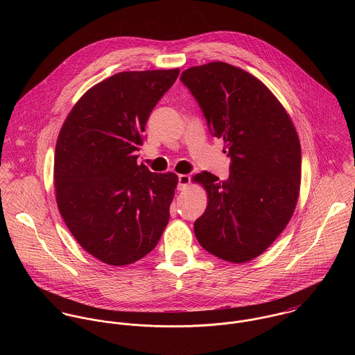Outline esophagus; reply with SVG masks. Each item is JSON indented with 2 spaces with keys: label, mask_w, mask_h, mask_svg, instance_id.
Returning <instances> with one entry per match:
<instances>
[{
  "label": "esophagus",
  "mask_w": 355,
  "mask_h": 355,
  "mask_svg": "<svg viewBox=\"0 0 355 355\" xmlns=\"http://www.w3.org/2000/svg\"><path fill=\"white\" fill-rule=\"evenodd\" d=\"M189 184H190V176L189 175H179V186H178V189L180 191H183V190L187 189Z\"/></svg>",
  "instance_id": "esophagus-1"
}]
</instances>
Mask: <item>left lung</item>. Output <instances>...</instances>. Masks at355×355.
Returning <instances> with one entry per match:
<instances>
[{"label": "left lung", "mask_w": 355, "mask_h": 355, "mask_svg": "<svg viewBox=\"0 0 355 355\" xmlns=\"http://www.w3.org/2000/svg\"><path fill=\"white\" fill-rule=\"evenodd\" d=\"M180 79L232 159L227 180L206 171L193 178L207 196L196 236L224 261H252L294 214L301 189L298 132L282 102L242 68L213 61L183 71Z\"/></svg>", "instance_id": "obj_1"}]
</instances>
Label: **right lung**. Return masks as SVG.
Here are the masks:
<instances>
[{
    "label": "right lung",
    "instance_id": "add662e5",
    "mask_svg": "<svg viewBox=\"0 0 355 355\" xmlns=\"http://www.w3.org/2000/svg\"><path fill=\"white\" fill-rule=\"evenodd\" d=\"M179 72H119L89 89L60 130L53 172L58 211L78 243L103 263L139 261L169 221L178 175L153 173L137 164L135 152Z\"/></svg>",
    "mask_w": 355,
    "mask_h": 355
}]
</instances>
